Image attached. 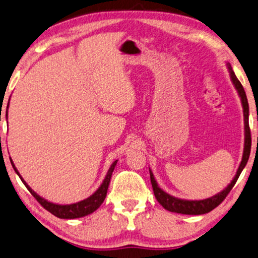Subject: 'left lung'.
Here are the masks:
<instances>
[{"label":"left lung","instance_id":"left-lung-1","mask_svg":"<svg viewBox=\"0 0 258 258\" xmlns=\"http://www.w3.org/2000/svg\"><path fill=\"white\" fill-rule=\"evenodd\" d=\"M227 67L229 70V74H230V79L233 83V87L236 88L238 95L240 97L242 110H243V123H245V144H243V153L242 159L239 167H238L236 176L233 177L230 184H229L226 188L220 191V193L215 194L212 198L205 199V200H199V201H188V200H181L171 196L165 190H162L160 187L158 186V182L154 178L152 171L150 170V179H151L152 188L154 196L159 203H160L166 210L170 211V212L180 213V214H189V215H200L209 213L210 211L215 209L218 205L222 202V201L227 198L229 191L232 189L235 186L236 181L239 178L241 171L245 168L246 163L248 161L250 154V148H251V138H250V130H249V123H248V117H249V106H248V100L246 97V92L243 90L240 81L238 80L235 72L232 71V68L230 63H227Z\"/></svg>","mask_w":258,"mask_h":258}]
</instances>
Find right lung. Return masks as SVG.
Listing matches in <instances>:
<instances>
[{"mask_svg":"<svg viewBox=\"0 0 258 258\" xmlns=\"http://www.w3.org/2000/svg\"><path fill=\"white\" fill-rule=\"evenodd\" d=\"M8 108H9V104H8ZM7 117H8V109H7ZM10 161H11V165L13 167V169L17 172V175L20 177L21 181L25 184V186L28 188V190L30 191L31 195L34 196V198L38 201V202L43 205V207L49 211L51 214H54L55 217H57L59 219H77V218H82V217H86V215L90 214L92 212H95V211L100 207L104 202L105 199H106V195H107V189H108V186H109V181H110V178L111 175H113V171L115 169V166L117 163V160L114 161L111 163V166L109 168L108 172H107V175L105 177L104 181H102V184L99 186V188H98L95 193H93L91 196H89L88 199L80 201V202L78 203H73V204H56V203H51L48 202L47 200H45L39 196L38 194L36 193L35 190H32L30 188V186L27 184V182L23 180V178L21 177V175L19 174L18 169L15 166V163H13L12 159L10 158Z\"/></svg>","mask_w":258,"mask_h":258,"instance_id":"add662e5","label":"right lung"}]
</instances>
